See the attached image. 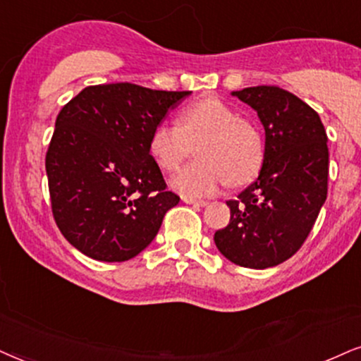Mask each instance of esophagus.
<instances>
[{"label": "esophagus", "instance_id": "34e87169", "mask_svg": "<svg viewBox=\"0 0 361 361\" xmlns=\"http://www.w3.org/2000/svg\"><path fill=\"white\" fill-rule=\"evenodd\" d=\"M183 202L185 203H188V204H195V207H207L208 204V202H204V200H195V198H183Z\"/></svg>", "mask_w": 361, "mask_h": 361}]
</instances>
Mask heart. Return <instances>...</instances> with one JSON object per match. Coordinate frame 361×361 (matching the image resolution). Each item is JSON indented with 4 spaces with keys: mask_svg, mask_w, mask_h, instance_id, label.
I'll return each mask as SVG.
<instances>
[{
    "mask_svg": "<svg viewBox=\"0 0 361 361\" xmlns=\"http://www.w3.org/2000/svg\"><path fill=\"white\" fill-rule=\"evenodd\" d=\"M196 148L198 161L183 168L171 186L186 198L212 196L228 181L243 185L263 163V136L253 121L218 98L200 99L181 113L180 125L161 121L149 136V153L163 171H176Z\"/></svg>",
    "mask_w": 361,
    "mask_h": 361,
    "instance_id": "obj_1",
    "label": "heart"
}]
</instances>
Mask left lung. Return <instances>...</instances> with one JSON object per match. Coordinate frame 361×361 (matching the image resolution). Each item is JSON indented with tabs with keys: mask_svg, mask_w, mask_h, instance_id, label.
<instances>
[{
	"mask_svg": "<svg viewBox=\"0 0 361 361\" xmlns=\"http://www.w3.org/2000/svg\"><path fill=\"white\" fill-rule=\"evenodd\" d=\"M233 97L263 123V166L226 202L230 223L214 243L231 263L263 270L293 257L317 221L328 193V138L318 113L290 91L252 86Z\"/></svg>",
	"mask_w": 361,
	"mask_h": 361,
	"instance_id": "8db88e82",
	"label": "left lung"
}]
</instances>
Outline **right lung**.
<instances>
[{"mask_svg": "<svg viewBox=\"0 0 361 361\" xmlns=\"http://www.w3.org/2000/svg\"><path fill=\"white\" fill-rule=\"evenodd\" d=\"M190 93L94 85L61 108L44 161L49 200L59 231L86 257H136L180 202L149 154V136Z\"/></svg>", "mask_w": 361, "mask_h": 361, "instance_id": "obj_1", "label": "right lung"}]
</instances>
